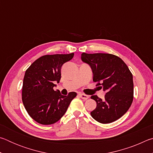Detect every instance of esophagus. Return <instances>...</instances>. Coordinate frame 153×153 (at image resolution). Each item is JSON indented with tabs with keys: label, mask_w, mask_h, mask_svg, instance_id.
<instances>
[{
	"label": "esophagus",
	"mask_w": 153,
	"mask_h": 153,
	"mask_svg": "<svg viewBox=\"0 0 153 153\" xmlns=\"http://www.w3.org/2000/svg\"><path fill=\"white\" fill-rule=\"evenodd\" d=\"M79 96L82 98V99H84V100H87L88 98H89L88 95H86V94H82V93H81V94H79Z\"/></svg>",
	"instance_id": "esophagus-1"
}]
</instances>
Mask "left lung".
Masks as SVG:
<instances>
[{
    "mask_svg": "<svg viewBox=\"0 0 153 153\" xmlns=\"http://www.w3.org/2000/svg\"><path fill=\"white\" fill-rule=\"evenodd\" d=\"M81 58L91 67L93 81L101 85L106 92L103 100L97 95L90 97L97 102V107L90 115L101 123L117 120L128 111L133 101L132 74L122 59L112 54L83 53Z\"/></svg>",
    "mask_w": 153,
    "mask_h": 153,
    "instance_id": "obj_1",
    "label": "left lung"
}]
</instances>
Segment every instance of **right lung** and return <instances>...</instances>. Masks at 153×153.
Here are the masks:
<instances>
[{
  "label": "right lung",
  "instance_id": "obj_1",
  "mask_svg": "<svg viewBox=\"0 0 153 153\" xmlns=\"http://www.w3.org/2000/svg\"><path fill=\"white\" fill-rule=\"evenodd\" d=\"M74 53L44 55L36 60L25 71L22 87V101L27 113L36 122L51 125L63 117L75 92L67 96L55 91V83L61 79L63 65L74 57Z\"/></svg>",
  "mask_w": 153,
  "mask_h": 153
}]
</instances>
